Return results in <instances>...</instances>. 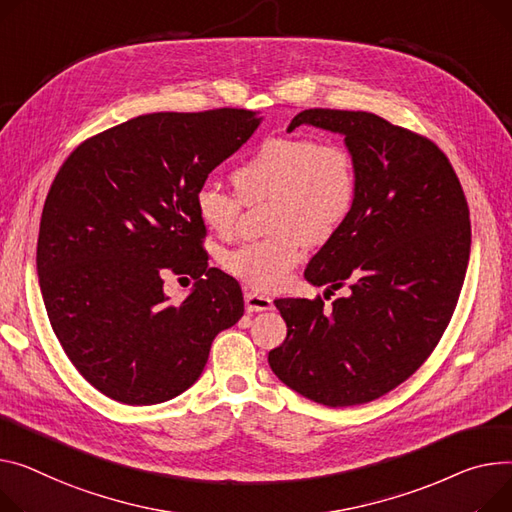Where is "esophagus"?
<instances>
[{
	"label": "esophagus",
	"mask_w": 512,
	"mask_h": 512,
	"mask_svg": "<svg viewBox=\"0 0 512 512\" xmlns=\"http://www.w3.org/2000/svg\"><path fill=\"white\" fill-rule=\"evenodd\" d=\"M245 306H247L249 313H253V311H267V309H271V306H274V300H271L265 294L255 292V290H247L245 292Z\"/></svg>",
	"instance_id": "1"
}]
</instances>
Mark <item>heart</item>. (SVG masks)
Masks as SVG:
<instances>
[{
  "label": "heart",
  "instance_id": "b5f03b06",
  "mask_svg": "<svg viewBox=\"0 0 512 512\" xmlns=\"http://www.w3.org/2000/svg\"><path fill=\"white\" fill-rule=\"evenodd\" d=\"M236 193L203 183L195 210L203 226L228 236L243 203L269 201L263 241L247 243L222 257L230 276L257 290L280 288L298 263L302 243L319 247L342 228L358 195V168L342 144H319L304 135L267 138L232 173Z\"/></svg>",
  "mask_w": 512,
  "mask_h": 512
}]
</instances>
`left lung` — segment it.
I'll use <instances>...</instances> for the list:
<instances>
[{"instance_id":"left-lung-1","label":"left lung","mask_w":512,"mask_h":512,"mask_svg":"<svg viewBox=\"0 0 512 512\" xmlns=\"http://www.w3.org/2000/svg\"><path fill=\"white\" fill-rule=\"evenodd\" d=\"M342 133L358 168L354 210L306 265L323 298H280L284 344L276 377L329 407L389 393L424 364L445 333L465 280L471 224L455 170L434 142L364 111L309 109L288 131ZM327 298V296H325Z\"/></svg>"}]
</instances>
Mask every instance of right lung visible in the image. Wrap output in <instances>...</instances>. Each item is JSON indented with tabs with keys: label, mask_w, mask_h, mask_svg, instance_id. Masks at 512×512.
<instances>
[{
	"label": "right lung",
	"mask_w": 512,
	"mask_h": 512,
	"mask_svg": "<svg viewBox=\"0 0 512 512\" xmlns=\"http://www.w3.org/2000/svg\"><path fill=\"white\" fill-rule=\"evenodd\" d=\"M259 123L245 109L150 113L61 164L41 218L39 284L63 352L100 393L127 405L181 395L214 337L243 317L241 286L208 265L195 193ZM168 273L196 280L181 305L163 294Z\"/></svg>",
	"instance_id": "1"
}]
</instances>
